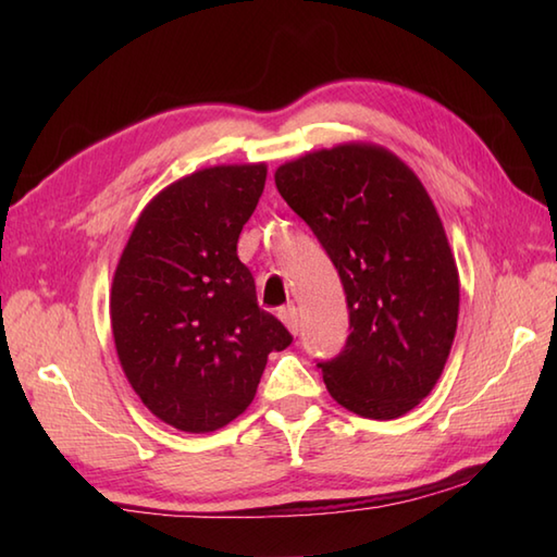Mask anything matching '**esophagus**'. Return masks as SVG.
Returning a JSON list of instances; mask_svg holds the SVG:
<instances>
[{
  "label": "esophagus",
  "instance_id": "34e87169",
  "mask_svg": "<svg viewBox=\"0 0 557 557\" xmlns=\"http://www.w3.org/2000/svg\"><path fill=\"white\" fill-rule=\"evenodd\" d=\"M280 321L287 325V330L292 335H297L299 333V311H297V306H285V309H280Z\"/></svg>",
  "mask_w": 557,
  "mask_h": 557
}]
</instances>
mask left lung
Returning <instances> with one entry per match:
<instances>
[{
	"label": "left lung",
	"mask_w": 557,
	"mask_h": 557,
	"mask_svg": "<svg viewBox=\"0 0 557 557\" xmlns=\"http://www.w3.org/2000/svg\"><path fill=\"white\" fill-rule=\"evenodd\" d=\"M275 184L333 260L349 306L327 393L363 419H397L431 395L453 349L459 272L419 176L377 144H339L280 164Z\"/></svg>",
	"instance_id": "8db88e82"
}]
</instances>
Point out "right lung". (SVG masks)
<instances>
[{
	"instance_id": "right-lung-1",
	"label": "right lung",
	"mask_w": 557,
	"mask_h": 557,
	"mask_svg": "<svg viewBox=\"0 0 557 557\" xmlns=\"http://www.w3.org/2000/svg\"><path fill=\"white\" fill-rule=\"evenodd\" d=\"M265 162L218 164L164 186L116 263V357L140 401L172 429L210 433L256 397L270 351L292 345L258 309L236 242L265 188Z\"/></svg>"
}]
</instances>
